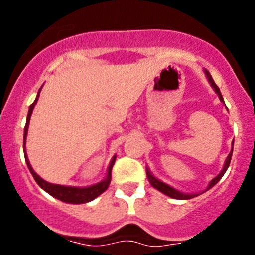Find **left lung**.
Wrapping results in <instances>:
<instances>
[{"instance_id": "8db88e82", "label": "left lung", "mask_w": 255, "mask_h": 255, "mask_svg": "<svg viewBox=\"0 0 255 255\" xmlns=\"http://www.w3.org/2000/svg\"><path fill=\"white\" fill-rule=\"evenodd\" d=\"M205 74H206V78H207L208 81H210L211 86L213 87V90H215L216 94L218 95V97H220L221 101H222L223 104H225V101H223L222 95H221L220 89H218L217 85L215 84V81H213V79H212V76H211V74L208 73L207 70H205ZM232 151H233V143H232V149H231V153L228 154L227 159H226V161H225V165H223V169H222V170H221V173L218 174L217 176L213 177V179L211 180L210 184H208V186H207V189L205 190V191H207V190H210L211 187L215 186V185L217 184L218 181H220L221 177L225 175V173H226V171H227L228 166H230L231 159H232ZM146 177H148V180H149V182H150L151 186L155 187L156 190H159V191L163 192V194H165L166 196L171 197V199H176V200H189V199H192V197H196V196H199V195H201V194H184V192H180L179 190L174 189V187H171L170 185L165 184V182H163V181H160V180H159V179H156V177L154 176L153 174L150 173V171H149L148 168H146ZM205 191H204V192H205Z\"/></svg>"}]
</instances>
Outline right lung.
Returning <instances> with one entry per match:
<instances>
[{
    "mask_svg": "<svg viewBox=\"0 0 255 255\" xmlns=\"http://www.w3.org/2000/svg\"><path fill=\"white\" fill-rule=\"evenodd\" d=\"M42 90V87L38 91L37 97H35L34 102L29 106V111H28L27 116V122H25L24 127V135H23V150H24V158L25 163H27L28 169H29L30 174H32L34 180L37 181V184L42 187L44 191H47L49 195H51L55 199L60 200L63 202H68V204H85V202L92 201L94 199H96L97 196L102 194L104 191H106L107 187H109L110 182H111V171L112 166L116 161V155L113 156L111 163L109 165V170H107V176L105 177V180H102L101 182H97V184L92 185L89 187H74V186H63V185H56V184H50V182L45 181L42 177L38 175L34 170H33L32 165H30L29 160H28V156L25 154V139H27V133H28V127H29V120L30 116H32L33 109H34L35 104L38 101V97H39V92Z\"/></svg>",
    "mask_w": 255,
    "mask_h": 255,
    "instance_id": "obj_1",
    "label": "right lung"
}]
</instances>
